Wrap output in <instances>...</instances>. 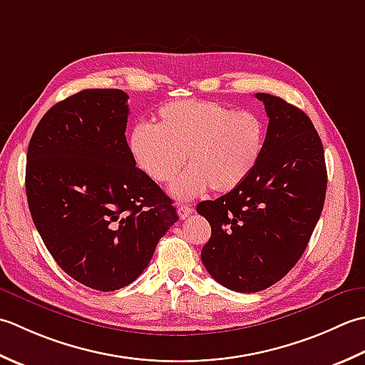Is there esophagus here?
Returning a JSON list of instances; mask_svg holds the SVG:
<instances>
[{"instance_id":"esophagus-1","label":"esophagus","mask_w":365,"mask_h":365,"mask_svg":"<svg viewBox=\"0 0 365 365\" xmlns=\"http://www.w3.org/2000/svg\"><path fill=\"white\" fill-rule=\"evenodd\" d=\"M192 212H193V207H190L187 205L178 206V215H180V219H187Z\"/></svg>"}]
</instances>
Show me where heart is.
Instances as JSON below:
<instances>
[{
  "label": "heart",
  "mask_w": 365,
  "mask_h": 365,
  "mask_svg": "<svg viewBox=\"0 0 365 365\" xmlns=\"http://www.w3.org/2000/svg\"><path fill=\"white\" fill-rule=\"evenodd\" d=\"M266 143L263 118L235 111L212 101H176L159 110L158 124H138L130 133V151L155 182H168L185 163L190 167L170 192L189 200L207 189L225 193L257 168Z\"/></svg>",
  "instance_id": "heart-1"
}]
</instances>
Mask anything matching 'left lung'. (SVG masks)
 <instances>
[{
    "label": "left lung",
    "mask_w": 365,
    "mask_h": 365,
    "mask_svg": "<svg viewBox=\"0 0 365 365\" xmlns=\"http://www.w3.org/2000/svg\"><path fill=\"white\" fill-rule=\"evenodd\" d=\"M269 118L262 159L250 176L217 200L198 203L211 237L202 262L214 280L257 293L285 277L322 215L328 173L318 132L302 110L257 93Z\"/></svg>",
    "instance_id": "8db88e82"
}]
</instances>
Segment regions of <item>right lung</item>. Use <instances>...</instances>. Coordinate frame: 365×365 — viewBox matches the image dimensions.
I'll list each match as a JSON object with an SVG mask.
<instances>
[{
	"instance_id": "right-lung-1",
	"label": "right lung",
	"mask_w": 365,
	"mask_h": 365,
	"mask_svg": "<svg viewBox=\"0 0 365 365\" xmlns=\"http://www.w3.org/2000/svg\"><path fill=\"white\" fill-rule=\"evenodd\" d=\"M128 99L121 89H83L58 102L26 154L37 232L66 274L99 292L132 284L178 220L172 200L135 165Z\"/></svg>"
}]
</instances>
